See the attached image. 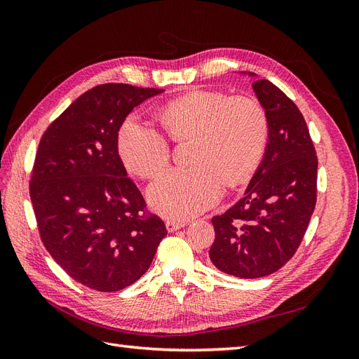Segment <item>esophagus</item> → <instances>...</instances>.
Here are the masks:
<instances>
[{
  "label": "esophagus",
  "mask_w": 359,
  "mask_h": 359,
  "mask_svg": "<svg viewBox=\"0 0 359 359\" xmlns=\"http://www.w3.org/2000/svg\"><path fill=\"white\" fill-rule=\"evenodd\" d=\"M187 223L186 222H173V220H168L166 222V229L168 232H175L178 229H181V227L186 226Z\"/></svg>",
  "instance_id": "obj_1"
}]
</instances>
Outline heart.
Masks as SVG:
<instances>
[{"label": "heart", "instance_id": "1", "mask_svg": "<svg viewBox=\"0 0 359 359\" xmlns=\"http://www.w3.org/2000/svg\"><path fill=\"white\" fill-rule=\"evenodd\" d=\"M158 119L175 142H193L191 168L169 170L148 189L151 208L173 220L210 208L222 196V181L231 187L248 181L268 145V115L250 95L193 90L163 106ZM116 147L124 166L137 177L154 178L169 163L168 140L137 119L121 126Z\"/></svg>", "mask_w": 359, "mask_h": 359}]
</instances>
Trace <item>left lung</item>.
Instances as JSON below:
<instances>
[{
    "instance_id": "left-lung-1",
    "label": "left lung",
    "mask_w": 359,
    "mask_h": 359,
    "mask_svg": "<svg viewBox=\"0 0 359 359\" xmlns=\"http://www.w3.org/2000/svg\"><path fill=\"white\" fill-rule=\"evenodd\" d=\"M256 99L269 123L265 154L243 198L212 217L215 268L241 278L276 273L295 255L316 205L318 157L302 114L289 97L252 72Z\"/></svg>"
}]
</instances>
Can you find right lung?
I'll return each instance as SVG.
<instances>
[{
  "label": "right lung",
  "mask_w": 359,
  "mask_h": 359,
  "mask_svg": "<svg viewBox=\"0 0 359 359\" xmlns=\"http://www.w3.org/2000/svg\"><path fill=\"white\" fill-rule=\"evenodd\" d=\"M165 90L104 83L78 97L43 135L29 184L41 241L78 281L116 292L142 277L166 236L118 156L136 106Z\"/></svg>",
  "instance_id": "obj_1"
}]
</instances>
